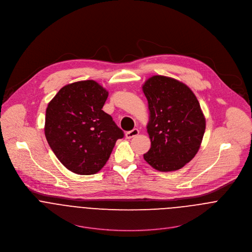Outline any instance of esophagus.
Masks as SVG:
<instances>
[{
	"mask_svg": "<svg viewBox=\"0 0 252 252\" xmlns=\"http://www.w3.org/2000/svg\"><path fill=\"white\" fill-rule=\"evenodd\" d=\"M139 130L138 129H133L132 131H129V132H127L126 133V138L127 139H132V138H134V137H136V136H138L139 135Z\"/></svg>",
	"mask_w": 252,
	"mask_h": 252,
	"instance_id": "obj_1",
	"label": "esophagus"
}]
</instances>
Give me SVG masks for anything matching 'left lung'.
I'll return each instance as SVG.
<instances>
[{
	"label": "left lung",
	"mask_w": 252,
	"mask_h": 252,
	"mask_svg": "<svg viewBox=\"0 0 252 252\" xmlns=\"http://www.w3.org/2000/svg\"><path fill=\"white\" fill-rule=\"evenodd\" d=\"M143 91L151 142L144 160L160 172L180 170L197 154L205 134L206 118L199 101L186 84L164 75L149 77Z\"/></svg>",
	"instance_id": "1"
}]
</instances>
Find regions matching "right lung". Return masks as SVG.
<instances>
[{"instance_id":"obj_1","label":"right lung","mask_w":252,"mask_h":252,"mask_svg":"<svg viewBox=\"0 0 252 252\" xmlns=\"http://www.w3.org/2000/svg\"><path fill=\"white\" fill-rule=\"evenodd\" d=\"M108 92L94 80L62 87L49 102L44 134L58 160L72 173L94 175L107 163L124 134L106 113Z\"/></svg>"}]
</instances>
